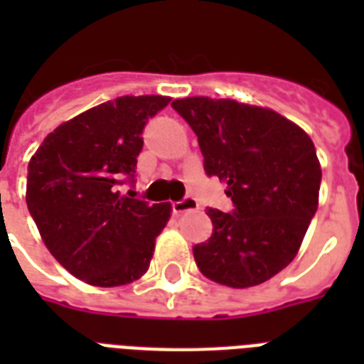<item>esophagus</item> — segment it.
<instances>
[{"instance_id": "esophagus-1", "label": "esophagus", "mask_w": 364, "mask_h": 364, "mask_svg": "<svg viewBox=\"0 0 364 364\" xmlns=\"http://www.w3.org/2000/svg\"><path fill=\"white\" fill-rule=\"evenodd\" d=\"M191 210H198V202H196V198L191 196V194L183 196V198L177 200V202H171V211H173V213H183V211Z\"/></svg>"}]
</instances>
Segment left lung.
<instances>
[{"label":"left lung","instance_id":"8db88e82","mask_svg":"<svg viewBox=\"0 0 364 364\" xmlns=\"http://www.w3.org/2000/svg\"><path fill=\"white\" fill-rule=\"evenodd\" d=\"M171 107L198 137L205 176L227 183L232 210L208 208L213 232L193 247L200 272L253 287L294 259L317 211L321 166L302 128L276 111L205 96Z\"/></svg>","mask_w":364,"mask_h":364}]
</instances>
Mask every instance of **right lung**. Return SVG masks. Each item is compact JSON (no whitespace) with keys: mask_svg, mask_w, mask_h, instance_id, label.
<instances>
[{"mask_svg":"<svg viewBox=\"0 0 364 364\" xmlns=\"http://www.w3.org/2000/svg\"><path fill=\"white\" fill-rule=\"evenodd\" d=\"M166 96H122L50 132L28 164L26 204L53 257L96 287H117L147 272L168 202L149 204L136 183L149 119Z\"/></svg>","mask_w":364,"mask_h":364,"instance_id":"obj_1","label":"right lung"}]
</instances>
